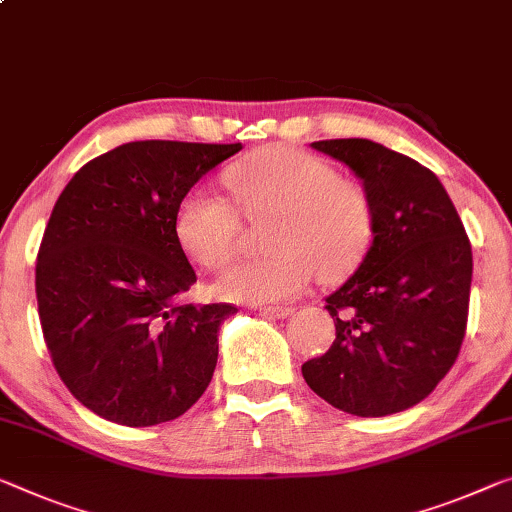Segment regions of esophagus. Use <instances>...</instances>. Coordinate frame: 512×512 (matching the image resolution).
I'll return each mask as SVG.
<instances>
[{"instance_id":"1","label":"esophagus","mask_w":512,"mask_h":512,"mask_svg":"<svg viewBox=\"0 0 512 512\" xmlns=\"http://www.w3.org/2000/svg\"><path fill=\"white\" fill-rule=\"evenodd\" d=\"M261 313H265V316L283 320V318L293 316V309H290V306H261Z\"/></svg>"}]
</instances>
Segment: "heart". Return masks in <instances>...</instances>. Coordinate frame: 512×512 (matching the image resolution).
I'll list each match as a JSON object with an SVG mask.
<instances>
[{
  "mask_svg": "<svg viewBox=\"0 0 512 512\" xmlns=\"http://www.w3.org/2000/svg\"><path fill=\"white\" fill-rule=\"evenodd\" d=\"M233 203L203 187L183 194L176 208V240L196 265L217 270L238 249L240 215L270 212L263 256L242 258L217 281L235 302H283L313 281L348 274L373 240L375 208L364 183L338 176L332 162L290 146L263 148L224 171Z\"/></svg>",
  "mask_w": 512,
  "mask_h": 512,
  "instance_id": "obj_1",
  "label": "heart"
}]
</instances>
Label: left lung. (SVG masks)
Segmentation results:
<instances>
[{"label":"left lung","mask_w":512,"mask_h":512,"mask_svg":"<svg viewBox=\"0 0 512 512\" xmlns=\"http://www.w3.org/2000/svg\"><path fill=\"white\" fill-rule=\"evenodd\" d=\"M373 196V245L327 297L336 338L302 375L355 416L403 412L451 371L465 338L471 245L444 185L412 157L368 139L313 141Z\"/></svg>","instance_id":"left-lung-1"}]
</instances>
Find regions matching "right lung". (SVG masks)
<instances>
[{
    "label": "right lung",
    "instance_id": "obj_1",
    "mask_svg": "<svg viewBox=\"0 0 512 512\" xmlns=\"http://www.w3.org/2000/svg\"><path fill=\"white\" fill-rule=\"evenodd\" d=\"M242 144L130 141L86 162L54 203L36 261L43 338L61 382L130 428L178 419L208 389L235 306L178 304L196 274L176 208Z\"/></svg>",
    "mask_w": 512,
    "mask_h": 512
}]
</instances>
